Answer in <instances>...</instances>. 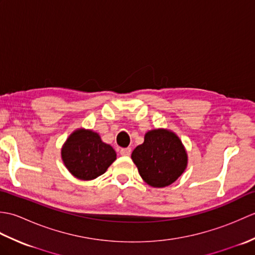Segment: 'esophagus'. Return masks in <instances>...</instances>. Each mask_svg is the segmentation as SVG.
<instances>
[{
  "label": "esophagus",
  "mask_w": 255,
  "mask_h": 255,
  "mask_svg": "<svg viewBox=\"0 0 255 255\" xmlns=\"http://www.w3.org/2000/svg\"><path fill=\"white\" fill-rule=\"evenodd\" d=\"M121 153L122 155H125V156H128V155H130V153H131V149L130 148H123V149H121Z\"/></svg>",
  "instance_id": "esophagus-1"
}]
</instances>
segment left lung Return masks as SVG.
Here are the masks:
<instances>
[{"instance_id": "1", "label": "left lung", "mask_w": 255, "mask_h": 255, "mask_svg": "<svg viewBox=\"0 0 255 255\" xmlns=\"http://www.w3.org/2000/svg\"><path fill=\"white\" fill-rule=\"evenodd\" d=\"M131 159L142 180L152 187L174 183L186 170L188 156L182 140L165 128L149 130L143 143L132 151Z\"/></svg>"}]
</instances>
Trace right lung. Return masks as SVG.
<instances>
[{"mask_svg":"<svg viewBox=\"0 0 255 255\" xmlns=\"http://www.w3.org/2000/svg\"><path fill=\"white\" fill-rule=\"evenodd\" d=\"M61 158L71 174L82 181H92L104 174L116 152L97 132L79 128L70 134L61 148Z\"/></svg>","mask_w":255,"mask_h":255,"instance_id":"right-lung-1","label":"right lung"}]
</instances>
